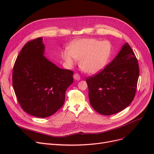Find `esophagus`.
Here are the masks:
<instances>
[{"label": "esophagus", "instance_id": "34e87169", "mask_svg": "<svg viewBox=\"0 0 154 154\" xmlns=\"http://www.w3.org/2000/svg\"><path fill=\"white\" fill-rule=\"evenodd\" d=\"M74 78L75 79V80H80V74H79L78 73L74 74Z\"/></svg>", "mask_w": 154, "mask_h": 154}]
</instances>
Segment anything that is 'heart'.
I'll return each instance as SVG.
<instances>
[{
  "label": "heart",
  "mask_w": 154,
  "mask_h": 154,
  "mask_svg": "<svg viewBox=\"0 0 154 154\" xmlns=\"http://www.w3.org/2000/svg\"><path fill=\"white\" fill-rule=\"evenodd\" d=\"M110 53V44L106 41L100 42L96 39H83L76 42L65 51L63 58L70 65L80 60V66L85 72L94 74L103 68Z\"/></svg>",
  "instance_id": "heart-1"
}]
</instances>
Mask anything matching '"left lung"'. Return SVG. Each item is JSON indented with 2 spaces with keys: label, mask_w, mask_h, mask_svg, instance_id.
Here are the masks:
<instances>
[{
  "label": "left lung",
  "mask_w": 154,
  "mask_h": 154,
  "mask_svg": "<svg viewBox=\"0 0 154 154\" xmlns=\"http://www.w3.org/2000/svg\"><path fill=\"white\" fill-rule=\"evenodd\" d=\"M139 75L137 59L127 42L109 64L86 79L92 108L105 116L125 109L134 98Z\"/></svg>",
  "instance_id": "1"
}]
</instances>
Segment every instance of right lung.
Wrapping results in <instances>:
<instances>
[{
  "instance_id": "obj_1",
  "label": "right lung",
  "mask_w": 154,
  "mask_h": 154,
  "mask_svg": "<svg viewBox=\"0 0 154 154\" xmlns=\"http://www.w3.org/2000/svg\"><path fill=\"white\" fill-rule=\"evenodd\" d=\"M42 38L24 45L13 69V87L21 108L38 118L54 114L64 103L73 71L58 67L44 57Z\"/></svg>"
}]
</instances>
